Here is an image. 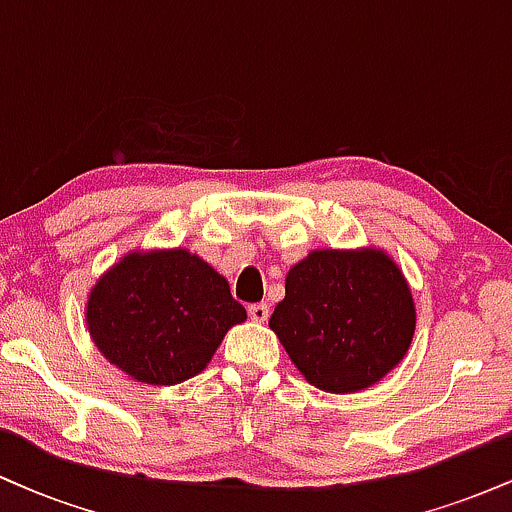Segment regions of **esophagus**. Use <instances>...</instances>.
Segmentation results:
<instances>
[{
  "label": "esophagus",
  "instance_id": "esophagus-1",
  "mask_svg": "<svg viewBox=\"0 0 512 512\" xmlns=\"http://www.w3.org/2000/svg\"><path fill=\"white\" fill-rule=\"evenodd\" d=\"M248 315H250V320L264 322L269 317V305L267 303H252L248 308Z\"/></svg>",
  "mask_w": 512,
  "mask_h": 512
}]
</instances>
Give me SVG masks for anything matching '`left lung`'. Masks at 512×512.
<instances>
[{"label": "left lung", "instance_id": "obj_1", "mask_svg": "<svg viewBox=\"0 0 512 512\" xmlns=\"http://www.w3.org/2000/svg\"><path fill=\"white\" fill-rule=\"evenodd\" d=\"M269 327L310 385L366 390L409 351L414 298L402 269L378 248L313 250L286 274Z\"/></svg>", "mask_w": 512, "mask_h": 512}]
</instances>
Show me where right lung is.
<instances>
[{
  "mask_svg": "<svg viewBox=\"0 0 512 512\" xmlns=\"http://www.w3.org/2000/svg\"><path fill=\"white\" fill-rule=\"evenodd\" d=\"M245 317L228 281L180 248L129 252L96 281L86 303L101 354L146 385L195 378Z\"/></svg>",
  "mask_w": 512,
  "mask_h": 512,
  "instance_id": "add662e5",
  "label": "right lung"
}]
</instances>
